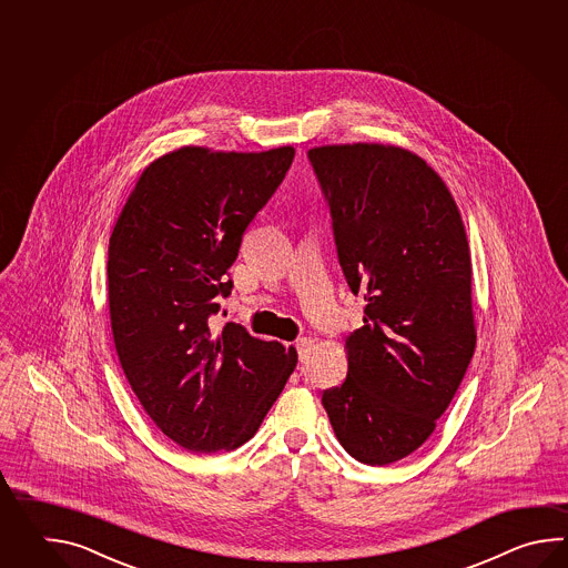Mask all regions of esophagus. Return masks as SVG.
I'll return each mask as SVG.
<instances>
[{
	"label": "esophagus",
	"instance_id": "obj_1",
	"mask_svg": "<svg viewBox=\"0 0 568 568\" xmlns=\"http://www.w3.org/2000/svg\"><path fill=\"white\" fill-rule=\"evenodd\" d=\"M313 338L311 337H302L296 341V351H298V357L301 359H306V355H308V351L313 349Z\"/></svg>",
	"mask_w": 568,
	"mask_h": 568
}]
</instances>
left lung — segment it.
I'll return each instance as SVG.
<instances>
[{
	"label": "left lung",
	"mask_w": 568,
	"mask_h": 568,
	"mask_svg": "<svg viewBox=\"0 0 568 568\" xmlns=\"http://www.w3.org/2000/svg\"><path fill=\"white\" fill-rule=\"evenodd\" d=\"M308 160L341 270L367 302L323 406L353 459L389 465L433 435L471 363L469 243L447 184L408 150L323 145Z\"/></svg>",
	"instance_id": "obj_1"
}]
</instances>
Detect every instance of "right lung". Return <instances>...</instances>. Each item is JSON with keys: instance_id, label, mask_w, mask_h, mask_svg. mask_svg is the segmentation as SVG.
Segmentation results:
<instances>
[{"instance_id": "add662e5", "label": "right lung", "mask_w": 568, "mask_h": 568, "mask_svg": "<svg viewBox=\"0 0 568 568\" xmlns=\"http://www.w3.org/2000/svg\"><path fill=\"white\" fill-rule=\"evenodd\" d=\"M294 160L186 145L142 172L109 237L111 331L133 394L164 435L191 453L242 447L257 433L298 355L227 323V270L247 225Z\"/></svg>"}]
</instances>
